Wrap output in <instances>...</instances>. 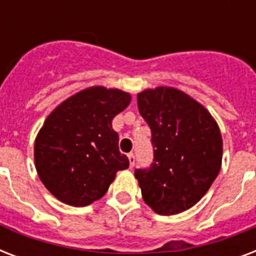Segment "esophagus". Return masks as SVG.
Returning a JSON list of instances; mask_svg holds the SVG:
<instances>
[{
	"mask_svg": "<svg viewBox=\"0 0 256 256\" xmlns=\"http://www.w3.org/2000/svg\"><path fill=\"white\" fill-rule=\"evenodd\" d=\"M128 156V162H130V168H132V166H134V164H136V156H134V154H132V152H130Z\"/></svg>",
	"mask_w": 256,
	"mask_h": 256,
	"instance_id": "obj_1",
	"label": "esophagus"
}]
</instances>
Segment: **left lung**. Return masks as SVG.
Masks as SVG:
<instances>
[{
  "label": "left lung",
  "instance_id": "1",
  "mask_svg": "<svg viewBox=\"0 0 256 256\" xmlns=\"http://www.w3.org/2000/svg\"><path fill=\"white\" fill-rule=\"evenodd\" d=\"M136 98L154 148L152 166L134 172L142 198L156 214H179L198 203L218 176L223 152L218 124L178 88H148Z\"/></svg>",
  "mask_w": 256,
  "mask_h": 256
}]
</instances>
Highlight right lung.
Returning a JSON list of instances; mask_svg holds the SVG:
<instances>
[{
  "label": "right lung",
  "instance_id": "add662e5",
  "mask_svg": "<svg viewBox=\"0 0 256 256\" xmlns=\"http://www.w3.org/2000/svg\"><path fill=\"white\" fill-rule=\"evenodd\" d=\"M132 96L118 88H88L58 104L34 144V162L45 187L61 202L88 206L106 194L116 171L128 168L118 148L112 118Z\"/></svg>",
  "mask_w": 256,
  "mask_h": 256
}]
</instances>
